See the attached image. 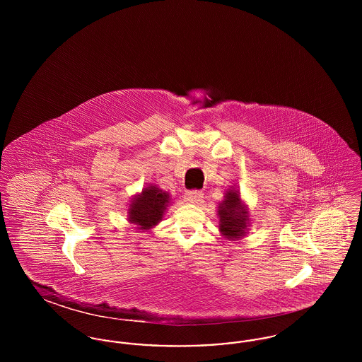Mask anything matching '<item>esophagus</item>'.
Wrapping results in <instances>:
<instances>
[{
	"label": "esophagus",
	"mask_w": 362,
	"mask_h": 362,
	"mask_svg": "<svg viewBox=\"0 0 362 362\" xmlns=\"http://www.w3.org/2000/svg\"><path fill=\"white\" fill-rule=\"evenodd\" d=\"M202 198H204V194L199 189H191L186 192V201H189L191 204H199Z\"/></svg>",
	"instance_id": "obj_1"
}]
</instances>
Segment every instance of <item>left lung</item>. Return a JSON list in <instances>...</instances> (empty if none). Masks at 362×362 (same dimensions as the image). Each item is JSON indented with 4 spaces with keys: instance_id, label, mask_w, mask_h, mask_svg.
Wrapping results in <instances>:
<instances>
[{
    "instance_id": "1",
    "label": "left lung",
    "mask_w": 362,
    "mask_h": 362,
    "mask_svg": "<svg viewBox=\"0 0 362 362\" xmlns=\"http://www.w3.org/2000/svg\"><path fill=\"white\" fill-rule=\"evenodd\" d=\"M220 229L223 235L229 239H239L245 235L248 211L241 206L240 197L238 191L230 189L225 195L224 202L218 206Z\"/></svg>"
}]
</instances>
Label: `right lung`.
I'll return each instance as SVG.
<instances>
[{
    "label": "right lung",
    "mask_w": 362,
    "mask_h": 362,
    "mask_svg": "<svg viewBox=\"0 0 362 362\" xmlns=\"http://www.w3.org/2000/svg\"><path fill=\"white\" fill-rule=\"evenodd\" d=\"M170 195L155 186L146 187L141 195L134 198L129 209V220L139 229H149L163 218L168 206Z\"/></svg>",
    "instance_id": "1"
}]
</instances>
